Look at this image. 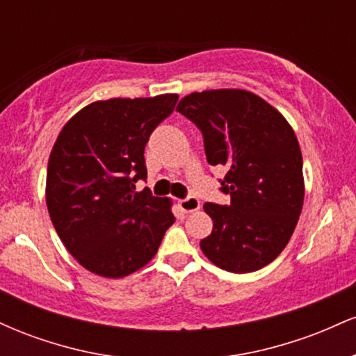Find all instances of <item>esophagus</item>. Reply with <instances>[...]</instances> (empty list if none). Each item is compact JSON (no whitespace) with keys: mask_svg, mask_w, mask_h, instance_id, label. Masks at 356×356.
<instances>
[{"mask_svg":"<svg viewBox=\"0 0 356 356\" xmlns=\"http://www.w3.org/2000/svg\"><path fill=\"white\" fill-rule=\"evenodd\" d=\"M179 207H181V211L184 212H194L201 207V202H199V199L194 197V195H189V197L179 201Z\"/></svg>","mask_w":356,"mask_h":356,"instance_id":"esophagus-1","label":"esophagus"}]
</instances>
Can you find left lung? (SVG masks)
I'll list each match as a JSON object with an SVG mask.
<instances>
[{
  "label": "left lung",
  "mask_w": 356,
  "mask_h": 356,
  "mask_svg": "<svg viewBox=\"0 0 356 356\" xmlns=\"http://www.w3.org/2000/svg\"><path fill=\"white\" fill-rule=\"evenodd\" d=\"M175 110L202 132L207 162L227 169L220 191L231 202L204 204L212 232L202 252L229 273L264 268L291 239L303 207V157L291 125L248 90L194 92Z\"/></svg>",
  "instance_id": "obj_1"
}]
</instances>
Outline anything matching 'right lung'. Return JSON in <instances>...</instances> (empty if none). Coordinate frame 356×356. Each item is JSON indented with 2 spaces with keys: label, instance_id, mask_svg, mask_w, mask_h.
<instances>
[{
  "label": "right lung",
  "instance_id": "add662e5",
  "mask_svg": "<svg viewBox=\"0 0 356 356\" xmlns=\"http://www.w3.org/2000/svg\"><path fill=\"white\" fill-rule=\"evenodd\" d=\"M175 93L93 102L61 129L50 154L47 206L70 254L88 271L124 277L155 256L174 224L169 199L145 181V144L174 112Z\"/></svg>",
  "mask_w": 356,
  "mask_h": 356
}]
</instances>
